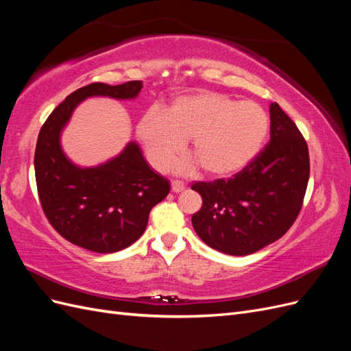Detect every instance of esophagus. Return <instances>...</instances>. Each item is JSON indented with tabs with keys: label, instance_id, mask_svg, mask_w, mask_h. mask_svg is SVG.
<instances>
[{
	"label": "esophagus",
	"instance_id": "1",
	"mask_svg": "<svg viewBox=\"0 0 351 351\" xmlns=\"http://www.w3.org/2000/svg\"><path fill=\"white\" fill-rule=\"evenodd\" d=\"M186 189V184L183 182H180V180H173L171 182V190L176 193L178 192H183V190Z\"/></svg>",
	"mask_w": 351,
	"mask_h": 351
}]
</instances>
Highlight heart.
Masks as SVG:
<instances>
[{
	"label": "heart",
	"instance_id": "b5f03b06",
	"mask_svg": "<svg viewBox=\"0 0 351 351\" xmlns=\"http://www.w3.org/2000/svg\"><path fill=\"white\" fill-rule=\"evenodd\" d=\"M268 130L269 117L259 104L218 93L180 97L165 111L155 105L136 124L137 139L156 169L171 164L190 137L196 161L210 176L239 173L259 154ZM193 168V159L177 164L182 173Z\"/></svg>",
	"mask_w": 351,
	"mask_h": 351
}]
</instances>
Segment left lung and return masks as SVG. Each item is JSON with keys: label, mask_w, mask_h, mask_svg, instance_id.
I'll use <instances>...</instances> for the list:
<instances>
[{"label": "left lung", "mask_w": 351, "mask_h": 351, "mask_svg": "<svg viewBox=\"0 0 351 351\" xmlns=\"http://www.w3.org/2000/svg\"><path fill=\"white\" fill-rule=\"evenodd\" d=\"M271 141L231 178L197 182L202 208L196 234L218 252L244 256L282 237L302 209L309 182V149L277 102L269 107Z\"/></svg>", "instance_id": "1"}]
</instances>
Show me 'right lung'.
I'll list each match as a JSON object with an SVG mask.
<instances>
[{"label": "right lung", "mask_w": 351, "mask_h": 351, "mask_svg": "<svg viewBox=\"0 0 351 351\" xmlns=\"http://www.w3.org/2000/svg\"><path fill=\"white\" fill-rule=\"evenodd\" d=\"M141 80L90 83L49 114L38 136L35 177L40 206L60 236L83 249L112 253L129 247L147 226L151 209L169 193V182L147 165L130 142L105 164L82 168L61 149L60 136L77 105L90 97L133 99Z\"/></svg>", "instance_id": "1"}]
</instances>
